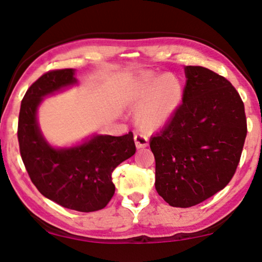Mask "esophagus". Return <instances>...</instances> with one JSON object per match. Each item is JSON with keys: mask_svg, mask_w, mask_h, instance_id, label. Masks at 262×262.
<instances>
[{"mask_svg": "<svg viewBox=\"0 0 262 262\" xmlns=\"http://www.w3.org/2000/svg\"><path fill=\"white\" fill-rule=\"evenodd\" d=\"M134 138H135V143H136V146H137V149H143V147H146L149 145V138H147L145 135L136 134Z\"/></svg>", "mask_w": 262, "mask_h": 262, "instance_id": "esophagus-1", "label": "esophagus"}]
</instances>
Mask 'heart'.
<instances>
[{
  "label": "heart",
  "mask_w": 262,
  "mask_h": 262,
  "mask_svg": "<svg viewBox=\"0 0 262 262\" xmlns=\"http://www.w3.org/2000/svg\"><path fill=\"white\" fill-rule=\"evenodd\" d=\"M182 86L176 77L146 73L127 92V99L137 112V123L143 130L154 131L171 118L181 103Z\"/></svg>",
  "instance_id": "obj_1"
}]
</instances>
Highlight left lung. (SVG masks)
Instances as JSON below:
<instances>
[{
	"label": "left lung",
	"instance_id": "obj_1",
	"mask_svg": "<svg viewBox=\"0 0 262 262\" xmlns=\"http://www.w3.org/2000/svg\"><path fill=\"white\" fill-rule=\"evenodd\" d=\"M183 103L150 140L155 187L172 207L196 206L232 180L247 136L240 94L225 77L187 66Z\"/></svg>",
	"mask_w": 262,
	"mask_h": 262
}]
</instances>
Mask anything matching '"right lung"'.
<instances>
[{
	"instance_id": "obj_1",
	"label": "right lung",
	"mask_w": 262,
	"mask_h": 262,
	"mask_svg": "<svg viewBox=\"0 0 262 262\" xmlns=\"http://www.w3.org/2000/svg\"><path fill=\"white\" fill-rule=\"evenodd\" d=\"M77 82L74 70L48 71L30 85L21 101L17 139L28 175L41 194L68 209L91 213L107 206L115 195L112 172L134 156V134L94 136L71 149H53L36 122L42 97Z\"/></svg>"
}]
</instances>
